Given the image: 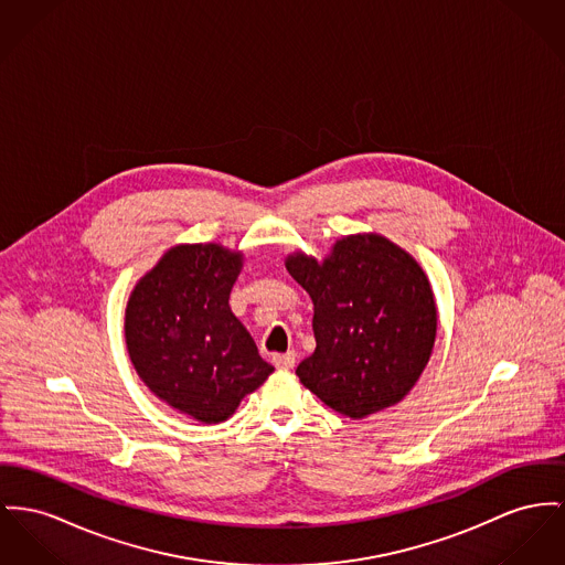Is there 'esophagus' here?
<instances>
[{"label": "esophagus", "mask_w": 565, "mask_h": 565, "mask_svg": "<svg viewBox=\"0 0 565 565\" xmlns=\"http://www.w3.org/2000/svg\"><path fill=\"white\" fill-rule=\"evenodd\" d=\"M271 362L276 369L280 371H289L296 366V353L294 351H287V353H274L271 355Z\"/></svg>", "instance_id": "34e87169"}]
</instances>
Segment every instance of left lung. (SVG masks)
<instances>
[{
    "label": "left lung",
    "instance_id": "8db88e82",
    "mask_svg": "<svg viewBox=\"0 0 565 565\" xmlns=\"http://www.w3.org/2000/svg\"><path fill=\"white\" fill-rule=\"evenodd\" d=\"M285 267L315 303L317 347L296 375L334 412L362 419L401 403L437 339L428 276L379 233L344 235L323 262L296 250Z\"/></svg>",
    "mask_w": 565,
    "mask_h": 565
}]
</instances>
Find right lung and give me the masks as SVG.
Segmentation results:
<instances>
[{
	"instance_id": "1",
	"label": "right lung",
	"mask_w": 565,
	"mask_h": 565,
	"mask_svg": "<svg viewBox=\"0 0 565 565\" xmlns=\"http://www.w3.org/2000/svg\"><path fill=\"white\" fill-rule=\"evenodd\" d=\"M242 265V250L178 244L126 303L124 337L137 375L156 398L201 424L225 422L274 373L228 306Z\"/></svg>"
}]
</instances>
